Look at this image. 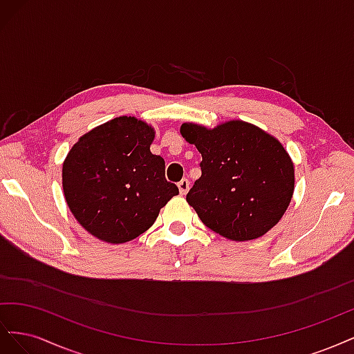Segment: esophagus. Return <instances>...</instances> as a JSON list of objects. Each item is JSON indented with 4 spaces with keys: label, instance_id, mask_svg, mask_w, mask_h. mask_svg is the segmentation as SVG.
Returning a JSON list of instances; mask_svg holds the SVG:
<instances>
[{
    "label": "esophagus",
    "instance_id": "34e87169",
    "mask_svg": "<svg viewBox=\"0 0 354 354\" xmlns=\"http://www.w3.org/2000/svg\"><path fill=\"white\" fill-rule=\"evenodd\" d=\"M178 190H180V195H186L189 192V186H190V181L187 178H183L181 181H178Z\"/></svg>",
    "mask_w": 354,
    "mask_h": 354
}]
</instances>
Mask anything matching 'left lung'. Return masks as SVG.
Listing matches in <instances>:
<instances>
[{
	"label": "left lung",
	"mask_w": 354,
	"mask_h": 354,
	"mask_svg": "<svg viewBox=\"0 0 354 354\" xmlns=\"http://www.w3.org/2000/svg\"><path fill=\"white\" fill-rule=\"evenodd\" d=\"M180 133L202 155L186 201L207 227L242 242L276 226L294 194V164L279 140L238 120L212 130L186 122Z\"/></svg>",
	"instance_id": "1"
}]
</instances>
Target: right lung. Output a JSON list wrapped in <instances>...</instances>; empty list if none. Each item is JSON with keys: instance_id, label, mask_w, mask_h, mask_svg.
<instances>
[{"instance_id": "add662e5", "label": "right lung", "mask_w": 354, "mask_h": 354, "mask_svg": "<svg viewBox=\"0 0 354 354\" xmlns=\"http://www.w3.org/2000/svg\"><path fill=\"white\" fill-rule=\"evenodd\" d=\"M155 130L120 116L84 134L62 169L65 199L81 226L100 241L124 243L155 223L178 195L165 178V160L151 152Z\"/></svg>"}]
</instances>
